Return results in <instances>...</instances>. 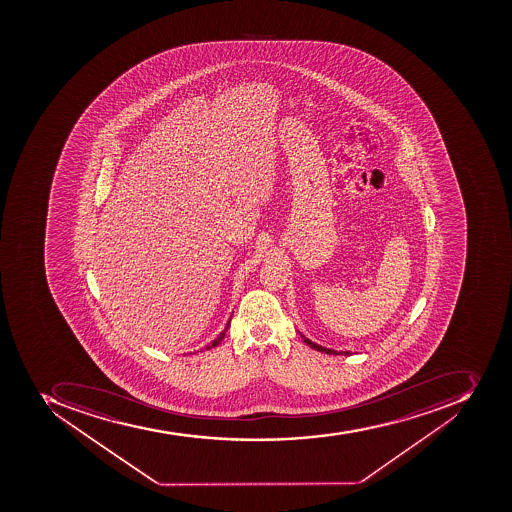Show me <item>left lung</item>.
<instances>
[{
  "mask_svg": "<svg viewBox=\"0 0 512 512\" xmlns=\"http://www.w3.org/2000/svg\"><path fill=\"white\" fill-rule=\"evenodd\" d=\"M302 338H304V336H302ZM304 343L307 344V346L309 347H312V349H314V351H318V352H323V354H330V355H351V352H338V351H334V349H326V347H323V346H318V344H315V343H312V341H310V339H307V338H304Z\"/></svg>",
  "mask_w": 512,
  "mask_h": 512,
  "instance_id": "1",
  "label": "left lung"
}]
</instances>
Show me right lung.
<instances>
[{"label": "right lung", "mask_w": 512, "mask_h": 512, "mask_svg": "<svg viewBox=\"0 0 512 512\" xmlns=\"http://www.w3.org/2000/svg\"><path fill=\"white\" fill-rule=\"evenodd\" d=\"M230 320H232V317H230ZM230 320L227 322L226 328H224V330L219 333L218 338L213 339V341H211V343L208 344L205 349H202V351H210V349H213V347L219 346V344H221L222 339L226 338V331L229 330Z\"/></svg>", "instance_id": "right-lung-1"}]
</instances>
